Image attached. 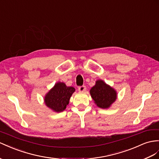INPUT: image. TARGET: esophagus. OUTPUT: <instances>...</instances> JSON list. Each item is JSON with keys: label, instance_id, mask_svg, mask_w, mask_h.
I'll list each match as a JSON object with an SVG mask.
<instances>
[{"label": "esophagus", "instance_id": "34e87169", "mask_svg": "<svg viewBox=\"0 0 159 159\" xmlns=\"http://www.w3.org/2000/svg\"><path fill=\"white\" fill-rule=\"evenodd\" d=\"M85 90H86V86H84V85H83V86L79 87V91L80 92L85 91Z\"/></svg>", "mask_w": 159, "mask_h": 159}]
</instances>
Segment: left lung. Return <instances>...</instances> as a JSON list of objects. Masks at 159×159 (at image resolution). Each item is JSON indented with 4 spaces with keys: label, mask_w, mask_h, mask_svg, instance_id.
<instances>
[{
    "label": "left lung",
    "mask_w": 159,
    "mask_h": 159,
    "mask_svg": "<svg viewBox=\"0 0 159 159\" xmlns=\"http://www.w3.org/2000/svg\"><path fill=\"white\" fill-rule=\"evenodd\" d=\"M93 99L97 106L102 109H107L116 99V91L105 84L103 80L96 81V84L90 91Z\"/></svg>",
    "instance_id": "left-lung-1"
}]
</instances>
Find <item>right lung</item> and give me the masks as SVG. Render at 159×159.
I'll list each match as a JSON object with an SVG mask.
<instances>
[{"mask_svg": "<svg viewBox=\"0 0 159 159\" xmlns=\"http://www.w3.org/2000/svg\"><path fill=\"white\" fill-rule=\"evenodd\" d=\"M75 89L66 87L63 83H58L45 97V103L48 107L56 112H61L66 108L69 100Z\"/></svg>", "mask_w": 159, "mask_h": 159, "instance_id": "1", "label": "right lung"}]
</instances>
